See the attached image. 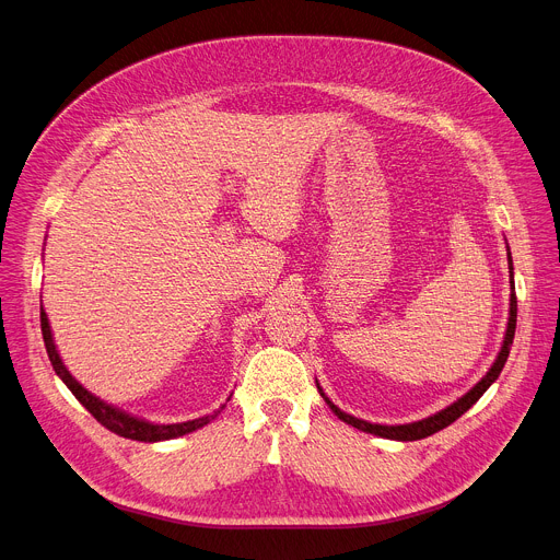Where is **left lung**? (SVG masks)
I'll use <instances>...</instances> for the list:
<instances>
[{"label": "left lung", "mask_w": 560, "mask_h": 560, "mask_svg": "<svg viewBox=\"0 0 560 560\" xmlns=\"http://www.w3.org/2000/svg\"><path fill=\"white\" fill-rule=\"evenodd\" d=\"M510 270H512V285H514V268H512V254H510ZM516 315H518V301H516V294L512 292V303H510V324H506V332H504V341H502V348H500V352H498V358H495V362H493V366L489 369V373L467 393V395H463L460 399L457 401H453L451 406H446L444 411H440V413H435V416H431V418H427V420H420V422H411V424H397V427H386V424H371V422H366V420H358V418H352V416H348V413H343V411H339L337 406L322 393V388H319V384H317V388H319V393L324 395V399H326V404L330 406V411L341 420V422H346V424H350V427H354V429H360V431H364V433H373V435H380V438H386V440H401V442H411V440H422V438H429V435H433V433H438V431H442V429H446L451 422H455L457 418L460 416H465L471 406L482 397V393L498 380V375H500V371H502V366H504V362H506V358H510V348H512V343H514V335H516Z\"/></svg>", "instance_id": "obj_1"}]
</instances>
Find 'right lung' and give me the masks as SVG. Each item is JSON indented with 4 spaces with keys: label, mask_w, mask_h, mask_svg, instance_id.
Wrapping results in <instances>:
<instances>
[{
    "label": "right lung",
    "mask_w": 560,
    "mask_h": 560,
    "mask_svg": "<svg viewBox=\"0 0 560 560\" xmlns=\"http://www.w3.org/2000/svg\"><path fill=\"white\" fill-rule=\"evenodd\" d=\"M39 322H42V337H44V346H46V352H48V360L50 364H54L56 373L62 377V382L69 386V390L78 397V401L84 406V409L103 424L105 429H109L112 433L116 435H122V438H129V440H138V442H159V440H172V438H178V435H185V433H191L200 427H206L210 420H214L217 413H221L225 409V404L221 406V409L214 413V416H206V418H198V420H191V422H180V424H151V422H144V420H138V418H131L118 409H114V406L105 404L103 399H97L95 395H91L82 384H78L73 380V375L67 371V366L62 364L60 354L56 350V343H54V335H50V326H48V317L44 313V308L39 306Z\"/></svg>",
    "instance_id": "add662e5"
}]
</instances>
